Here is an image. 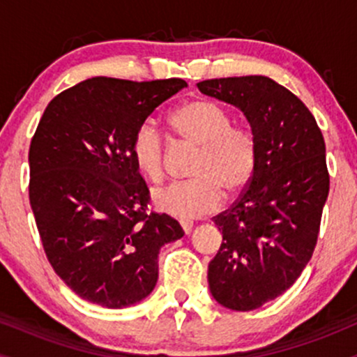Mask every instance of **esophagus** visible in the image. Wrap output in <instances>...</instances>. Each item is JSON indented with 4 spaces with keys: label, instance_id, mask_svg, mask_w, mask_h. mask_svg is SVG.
<instances>
[{
    "label": "esophagus",
    "instance_id": "34e87169",
    "mask_svg": "<svg viewBox=\"0 0 357 357\" xmlns=\"http://www.w3.org/2000/svg\"><path fill=\"white\" fill-rule=\"evenodd\" d=\"M179 225H181L183 231L186 233V235H190L192 230V221L191 220H179Z\"/></svg>",
    "mask_w": 357,
    "mask_h": 357
}]
</instances>
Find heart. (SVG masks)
<instances>
[{"label":"heart","mask_w":357,"mask_h":357,"mask_svg":"<svg viewBox=\"0 0 357 357\" xmlns=\"http://www.w3.org/2000/svg\"><path fill=\"white\" fill-rule=\"evenodd\" d=\"M169 126L181 141L198 147V155L186 183H174L153 192L158 210L174 218H196L218 208L221 191L227 198L243 191L257 165V137L216 102H184L169 114ZM137 171L159 183L165 178L166 141L153 122L139 126L130 144Z\"/></svg>","instance_id":"heart-1"}]
</instances>
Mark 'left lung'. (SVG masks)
<instances>
[{
	"instance_id": "obj_1",
	"label": "left lung",
	"mask_w": 357,
	"mask_h": 357,
	"mask_svg": "<svg viewBox=\"0 0 357 357\" xmlns=\"http://www.w3.org/2000/svg\"><path fill=\"white\" fill-rule=\"evenodd\" d=\"M198 89L238 107L257 137L248 186L213 218L223 243L208 265L213 298L248 312L290 289L312 257L329 195L326 144L304 102L268 77L203 80Z\"/></svg>"
}]
</instances>
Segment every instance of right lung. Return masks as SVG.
Segmentation results:
<instances>
[{
  "label": "right lung",
  "instance_id": "obj_1",
  "mask_svg": "<svg viewBox=\"0 0 357 357\" xmlns=\"http://www.w3.org/2000/svg\"><path fill=\"white\" fill-rule=\"evenodd\" d=\"M184 87L93 77L59 93L40 119L30 204L48 261L84 301L105 309L144 301L159 250L184 235L166 213H147L149 190L130 155L139 126Z\"/></svg>",
  "mask_w": 357,
  "mask_h": 357
}]
</instances>
